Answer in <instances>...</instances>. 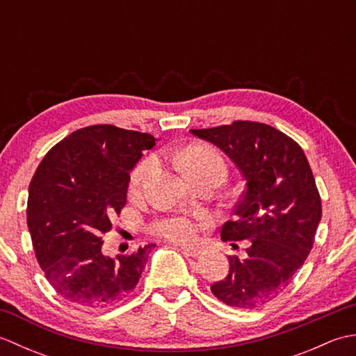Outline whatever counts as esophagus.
Segmentation results:
<instances>
[{
	"label": "esophagus",
	"mask_w": 356,
	"mask_h": 356,
	"mask_svg": "<svg viewBox=\"0 0 356 356\" xmlns=\"http://www.w3.org/2000/svg\"><path fill=\"white\" fill-rule=\"evenodd\" d=\"M180 249H182L184 254H186L188 257H199L202 254L200 248H195V246H185V245H182V246H180Z\"/></svg>",
	"instance_id": "1"
}]
</instances>
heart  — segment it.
<instances>
[{"mask_svg": "<svg viewBox=\"0 0 356 356\" xmlns=\"http://www.w3.org/2000/svg\"><path fill=\"white\" fill-rule=\"evenodd\" d=\"M176 162L188 177L205 171H217L225 177L226 172V165L222 154L209 147H186L182 151H177ZM154 166L156 159L153 156H148L138 163L130 177V188L133 191L139 190L151 174V171L154 170ZM151 231L157 234V236L172 241H191L197 236L199 226L191 217L185 214H172L156 220L151 225Z\"/></svg>", "mask_w": 356, "mask_h": 356, "instance_id": "b5f03b06", "label": "heart"}]
</instances>
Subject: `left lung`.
Here are the masks:
<instances>
[{"instance_id":"8db88e82","label":"left lung","mask_w":356,"mask_h":356,"mask_svg":"<svg viewBox=\"0 0 356 356\" xmlns=\"http://www.w3.org/2000/svg\"><path fill=\"white\" fill-rule=\"evenodd\" d=\"M220 148L237 166L245 191L236 220L222 228L223 241L249 240L246 257H228L229 272L211 286L225 305L255 309L291 283L314 246L321 199L303 149L277 128L236 120L190 130Z\"/></svg>"}]
</instances>
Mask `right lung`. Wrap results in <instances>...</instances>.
Instances as JSON below:
<instances>
[{
	"instance_id": "obj_1",
	"label": "right lung",
	"mask_w": 356,
	"mask_h": 356,
	"mask_svg": "<svg viewBox=\"0 0 356 356\" xmlns=\"http://www.w3.org/2000/svg\"><path fill=\"white\" fill-rule=\"evenodd\" d=\"M154 145L147 133L92 125L56 143L36 168L27 200L36 260L53 289L78 307L113 306L139 283L156 245L111 259L101 237L125 207L134 165Z\"/></svg>"
}]
</instances>
